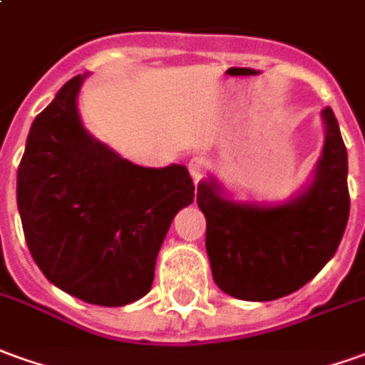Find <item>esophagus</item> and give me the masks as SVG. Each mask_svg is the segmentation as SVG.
<instances>
[{
	"label": "esophagus",
	"instance_id": "1",
	"mask_svg": "<svg viewBox=\"0 0 365 365\" xmlns=\"http://www.w3.org/2000/svg\"><path fill=\"white\" fill-rule=\"evenodd\" d=\"M208 170V160L205 157H192L188 160V173L195 182H200Z\"/></svg>",
	"mask_w": 365,
	"mask_h": 365
}]
</instances>
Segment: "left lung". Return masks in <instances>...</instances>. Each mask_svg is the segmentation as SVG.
Instances as JSON below:
<instances>
[{"label": "left lung", "instance_id": "1", "mask_svg": "<svg viewBox=\"0 0 365 365\" xmlns=\"http://www.w3.org/2000/svg\"><path fill=\"white\" fill-rule=\"evenodd\" d=\"M326 140L310 187L276 207L240 205L215 178L198 182L207 218V252L222 292L268 302L300 290L336 255L350 216L348 150L330 107L322 110Z\"/></svg>", "mask_w": 365, "mask_h": 365}]
</instances>
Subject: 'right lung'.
<instances>
[{"label": "right lung", "mask_w": 365, "mask_h": 365, "mask_svg": "<svg viewBox=\"0 0 365 365\" xmlns=\"http://www.w3.org/2000/svg\"><path fill=\"white\" fill-rule=\"evenodd\" d=\"M83 77L63 85L27 135L17 168L25 242L51 284L83 302L125 306L143 298L173 218L195 198L182 165L147 168L85 130Z\"/></svg>", "instance_id": "add662e5"}]
</instances>
